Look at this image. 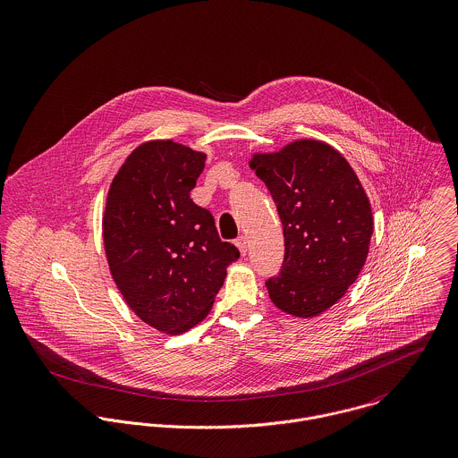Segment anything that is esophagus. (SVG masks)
<instances>
[{
    "label": "esophagus",
    "mask_w": 458,
    "mask_h": 458,
    "mask_svg": "<svg viewBox=\"0 0 458 458\" xmlns=\"http://www.w3.org/2000/svg\"><path fill=\"white\" fill-rule=\"evenodd\" d=\"M236 247L240 249L242 256H247V238H245V236H240V238L236 240Z\"/></svg>",
    "instance_id": "34e87169"
}]
</instances>
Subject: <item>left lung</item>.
I'll list each match as a JSON object with an SVG mask.
<instances>
[{"mask_svg": "<svg viewBox=\"0 0 458 458\" xmlns=\"http://www.w3.org/2000/svg\"><path fill=\"white\" fill-rule=\"evenodd\" d=\"M250 167L273 197L285 254L266 280L276 309L316 318L354 284L369 256L370 200L349 162L327 142L300 139L276 153H254Z\"/></svg>", "mask_w": 458, "mask_h": 458, "instance_id": "8db88e82", "label": "left lung"}]
</instances>
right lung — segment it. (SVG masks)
Listing matches in <instances>:
<instances>
[{
  "instance_id": "right-lung-1",
  "label": "right lung",
  "mask_w": 458,
  "mask_h": 458,
  "mask_svg": "<svg viewBox=\"0 0 458 458\" xmlns=\"http://www.w3.org/2000/svg\"><path fill=\"white\" fill-rule=\"evenodd\" d=\"M206 155L174 140L137 146L114 176L102 234L113 280L135 316L178 335L211 310L240 258L213 215L191 199Z\"/></svg>"
}]
</instances>
